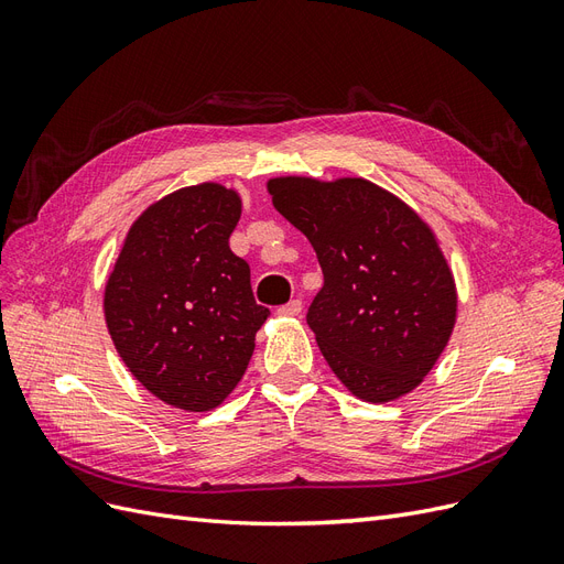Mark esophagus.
Listing matches in <instances>:
<instances>
[{
    "instance_id": "obj_1",
    "label": "esophagus",
    "mask_w": 564,
    "mask_h": 564,
    "mask_svg": "<svg viewBox=\"0 0 564 564\" xmlns=\"http://www.w3.org/2000/svg\"><path fill=\"white\" fill-rule=\"evenodd\" d=\"M301 311H303V303H301V299H292L289 303L280 305V308H278V315H282V317H296V315H301Z\"/></svg>"
}]
</instances>
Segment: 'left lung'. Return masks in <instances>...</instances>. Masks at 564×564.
<instances>
[{
	"label": "left lung",
	"mask_w": 564,
	"mask_h": 564,
	"mask_svg": "<svg viewBox=\"0 0 564 564\" xmlns=\"http://www.w3.org/2000/svg\"><path fill=\"white\" fill-rule=\"evenodd\" d=\"M268 193L317 253L324 284L305 319L338 381L367 402L412 392L456 322L454 278L429 224L365 178L282 176Z\"/></svg>",
	"instance_id": "obj_1"
}]
</instances>
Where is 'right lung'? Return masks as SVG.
Masks as SVG:
<instances>
[{
	"instance_id": "add662e5",
	"label": "right lung",
	"mask_w": 564,
	"mask_h": 564,
	"mask_svg": "<svg viewBox=\"0 0 564 564\" xmlns=\"http://www.w3.org/2000/svg\"><path fill=\"white\" fill-rule=\"evenodd\" d=\"M242 199L218 183L162 197L135 218L106 284L112 344L162 402L207 412L245 377L270 311L230 251Z\"/></svg>"
}]
</instances>
